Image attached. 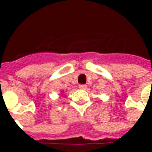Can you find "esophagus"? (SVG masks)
<instances>
[{
    "instance_id": "1",
    "label": "esophagus",
    "mask_w": 152,
    "mask_h": 152,
    "mask_svg": "<svg viewBox=\"0 0 152 152\" xmlns=\"http://www.w3.org/2000/svg\"><path fill=\"white\" fill-rule=\"evenodd\" d=\"M79 88L80 89H86L87 88V86L86 85H80Z\"/></svg>"
}]
</instances>
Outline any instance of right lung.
Here are the masks:
<instances>
[{
	"label": "right lung",
	"mask_w": 152,
	"mask_h": 152,
	"mask_svg": "<svg viewBox=\"0 0 152 152\" xmlns=\"http://www.w3.org/2000/svg\"><path fill=\"white\" fill-rule=\"evenodd\" d=\"M60 93H61V94H63V93H64V91H63V90H61V92Z\"/></svg>",
	"instance_id": "1"
}]
</instances>
